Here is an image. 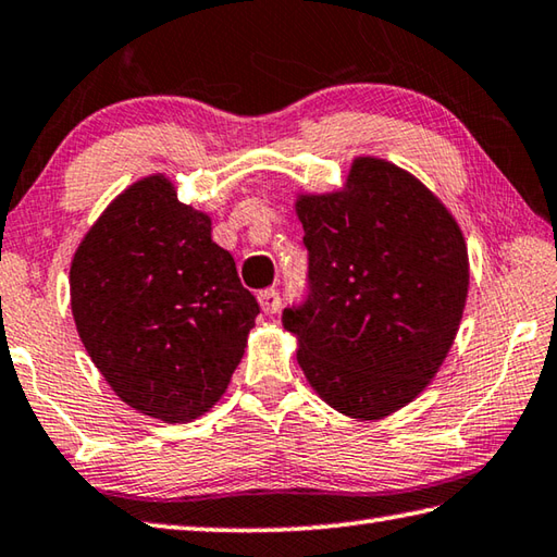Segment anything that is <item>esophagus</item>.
I'll list each match as a JSON object with an SVG mask.
<instances>
[{"label": "esophagus", "mask_w": 557, "mask_h": 557, "mask_svg": "<svg viewBox=\"0 0 557 557\" xmlns=\"http://www.w3.org/2000/svg\"><path fill=\"white\" fill-rule=\"evenodd\" d=\"M259 306L267 314H276L281 310V293L276 288H267L259 293Z\"/></svg>", "instance_id": "34e87169"}]
</instances>
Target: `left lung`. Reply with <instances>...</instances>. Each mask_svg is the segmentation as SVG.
<instances>
[{
  "label": "left lung",
  "mask_w": 557,
  "mask_h": 557,
  "mask_svg": "<svg viewBox=\"0 0 557 557\" xmlns=\"http://www.w3.org/2000/svg\"><path fill=\"white\" fill-rule=\"evenodd\" d=\"M308 298L283 310L298 363L324 403L381 419L412 403L444 363L468 296V247L412 174L354 160L344 191L300 196Z\"/></svg>",
  "instance_id": "1"
}]
</instances>
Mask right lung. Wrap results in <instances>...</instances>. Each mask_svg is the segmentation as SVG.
<instances>
[{
    "instance_id": "right-lung-1",
    "label": "right lung",
    "mask_w": 557,
    "mask_h": 557,
    "mask_svg": "<svg viewBox=\"0 0 557 557\" xmlns=\"http://www.w3.org/2000/svg\"><path fill=\"white\" fill-rule=\"evenodd\" d=\"M84 349L113 393L170 424L191 422L225 393L259 302L211 218L176 198L162 174L115 198L70 267Z\"/></svg>"
}]
</instances>
